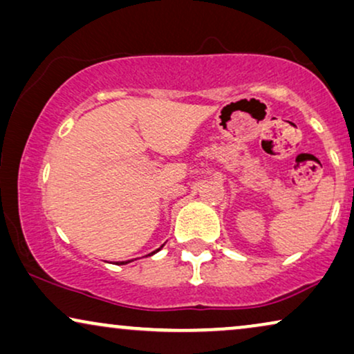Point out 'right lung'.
I'll return each mask as SVG.
<instances>
[{
  "label": "right lung",
  "instance_id": "add662e5",
  "mask_svg": "<svg viewBox=\"0 0 354 354\" xmlns=\"http://www.w3.org/2000/svg\"><path fill=\"white\" fill-rule=\"evenodd\" d=\"M161 248H162V246H161ZM161 248H158L156 251H153V253H149L148 256H151V254H154V253H158V251L159 250H161ZM130 263V261H119V263H118V266H122V264H129Z\"/></svg>",
  "mask_w": 354,
  "mask_h": 354
}]
</instances>
